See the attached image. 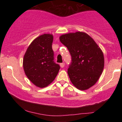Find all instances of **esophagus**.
<instances>
[{
    "mask_svg": "<svg viewBox=\"0 0 122 122\" xmlns=\"http://www.w3.org/2000/svg\"><path fill=\"white\" fill-rule=\"evenodd\" d=\"M64 66H65V63L64 62L61 63V64H60V66H61V68H64Z\"/></svg>",
    "mask_w": 122,
    "mask_h": 122,
    "instance_id": "1",
    "label": "esophagus"
}]
</instances>
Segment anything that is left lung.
<instances>
[{
	"label": "left lung",
	"instance_id": "1",
	"mask_svg": "<svg viewBox=\"0 0 122 122\" xmlns=\"http://www.w3.org/2000/svg\"><path fill=\"white\" fill-rule=\"evenodd\" d=\"M60 40L71 56L68 69L71 82L80 90L91 87L104 68V56L100 47L89 35L82 32L62 35Z\"/></svg>",
	"mask_w": 122,
	"mask_h": 122
}]
</instances>
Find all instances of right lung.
Wrapping results in <instances>:
<instances>
[{"label": "right lung", "mask_w": 122, "mask_h": 122, "mask_svg": "<svg viewBox=\"0 0 122 122\" xmlns=\"http://www.w3.org/2000/svg\"><path fill=\"white\" fill-rule=\"evenodd\" d=\"M53 36L45 34L38 37L26 50L23 61L26 75L35 85L47 86L55 79L60 69L54 61Z\"/></svg>", "instance_id": "obj_1"}]
</instances>
